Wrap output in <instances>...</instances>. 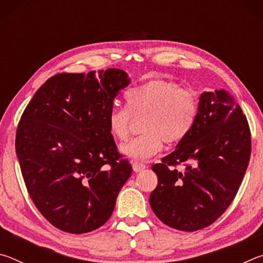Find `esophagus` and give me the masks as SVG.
<instances>
[{
    "instance_id": "obj_1",
    "label": "esophagus",
    "mask_w": 263,
    "mask_h": 263,
    "mask_svg": "<svg viewBox=\"0 0 263 263\" xmlns=\"http://www.w3.org/2000/svg\"><path fill=\"white\" fill-rule=\"evenodd\" d=\"M132 168H133V171H135L136 173H138V172L144 171V169L146 168V164L141 163V162H138V161H135V162L132 163Z\"/></svg>"
}]
</instances>
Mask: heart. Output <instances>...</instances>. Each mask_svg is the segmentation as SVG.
Instances as JSON below:
<instances>
[{
    "label": "heart",
    "mask_w": 263,
    "mask_h": 263,
    "mask_svg": "<svg viewBox=\"0 0 263 263\" xmlns=\"http://www.w3.org/2000/svg\"><path fill=\"white\" fill-rule=\"evenodd\" d=\"M127 106L114 104L108 115L110 135L125 140L133 117L141 121L142 135L122 145L121 152L133 160H146L162 148L163 140L175 144L188 136L197 116L194 92L166 80H151L126 92Z\"/></svg>",
    "instance_id": "obj_1"
}]
</instances>
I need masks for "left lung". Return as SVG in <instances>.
Segmentation results:
<instances>
[{"label":"left lung","instance_id":"8db88e82","mask_svg":"<svg viewBox=\"0 0 263 263\" xmlns=\"http://www.w3.org/2000/svg\"><path fill=\"white\" fill-rule=\"evenodd\" d=\"M251 157V131L225 90L204 91L191 131L152 167L158 185L149 204L163 224L193 232L216 221L238 193ZM184 163V172L173 168Z\"/></svg>","mask_w":263,"mask_h":263}]
</instances>
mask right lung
Masks as SVG:
<instances>
[{
  "label": "right lung",
  "mask_w": 263,
  "mask_h": 263,
  "mask_svg": "<svg viewBox=\"0 0 263 263\" xmlns=\"http://www.w3.org/2000/svg\"><path fill=\"white\" fill-rule=\"evenodd\" d=\"M130 84L122 69L57 74L26 106L16 154L34 205L57 229L91 232L105 224L132 173L118 153L108 115Z\"/></svg>",
  "instance_id": "right-lung-1"
}]
</instances>
